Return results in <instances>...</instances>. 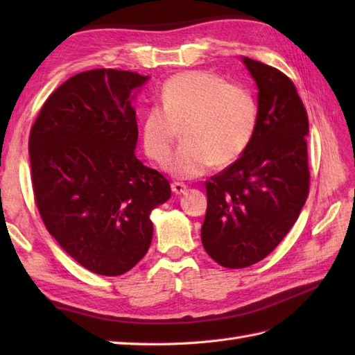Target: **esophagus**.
Masks as SVG:
<instances>
[{
    "instance_id": "esophagus-1",
    "label": "esophagus",
    "mask_w": 355,
    "mask_h": 355,
    "mask_svg": "<svg viewBox=\"0 0 355 355\" xmlns=\"http://www.w3.org/2000/svg\"><path fill=\"white\" fill-rule=\"evenodd\" d=\"M171 189H172V192H173V193H177V195H180V193H184V192H186V189H187V186H186L184 183H178V182H173V183L171 184Z\"/></svg>"
}]
</instances>
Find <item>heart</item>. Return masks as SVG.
<instances>
[{
	"label": "heart",
	"instance_id": "b5f03b06",
	"mask_svg": "<svg viewBox=\"0 0 355 355\" xmlns=\"http://www.w3.org/2000/svg\"><path fill=\"white\" fill-rule=\"evenodd\" d=\"M258 126V102L250 88L212 71H184L162 87V105L141 120V145L154 162H163L182 130L183 145L164 162L178 178H197L212 163L232 164L250 145Z\"/></svg>",
	"mask_w": 355,
	"mask_h": 355
}]
</instances>
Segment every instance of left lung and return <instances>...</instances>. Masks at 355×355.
I'll list each match as a JSON object with an SVG mask.
<instances>
[{
    "mask_svg": "<svg viewBox=\"0 0 355 355\" xmlns=\"http://www.w3.org/2000/svg\"><path fill=\"white\" fill-rule=\"evenodd\" d=\"M258 85V126L235 163L206 182L202 247L225 268H245L275 250L308 192V116L290 78L243 58Z\"/></svg>",
    "mask_w": 355,
    "mask_h": 355,
    "instance_id": "obj_1",
    "label": "left lung"
}]
</instances>
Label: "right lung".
I'll list each match as a JSON object with an SVG mask.
<instances>
[{
    "instance_id": "1",
    "label": "right lung",
    "mask_w": 355,
    "mask_h": 355,
    "mask_svg": "<svg viewBox=\"0 0 355 355\" xmlns=\"http://www.w3.org/2000/svg\"><path fill=\"white\" fill-rule=\"evenodd\" d=\"M148 79L112 69L74 74L49 96L30 131L33 193L45 229L96 275H123L146 254L149 215L171 198L168 180L134 154L132 92Z\"/></svg>"
}]
</instances>
